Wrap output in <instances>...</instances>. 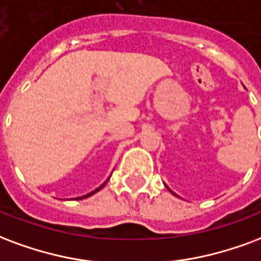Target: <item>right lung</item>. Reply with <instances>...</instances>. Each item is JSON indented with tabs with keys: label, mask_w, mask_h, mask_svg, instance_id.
<instances>
[{
	"label": "right lung",
	"mask_w": 261,
	"mask_h": 261,
	"mask_svg": "<svg viewBox=\"0 0 261 261\" xmlns=\"http://www.w3.org/2000/svg\"><path fill=\"white\" fill-rule=\"evenodd\" d=\"M109 178H111V177H109ZM109 178H108V179H109ZM108 179H106L103 184L99 185V187H98L96 190H94V191H92V192H90V194L83 195V196H80V198H76V199H86V198H88V196H91V195H94V194H95V192H98V191H99V190H102V188H103V187H105V185H106V182H108Z\"/></svg>",
	"instance_id": "1"
}]
</instances>
